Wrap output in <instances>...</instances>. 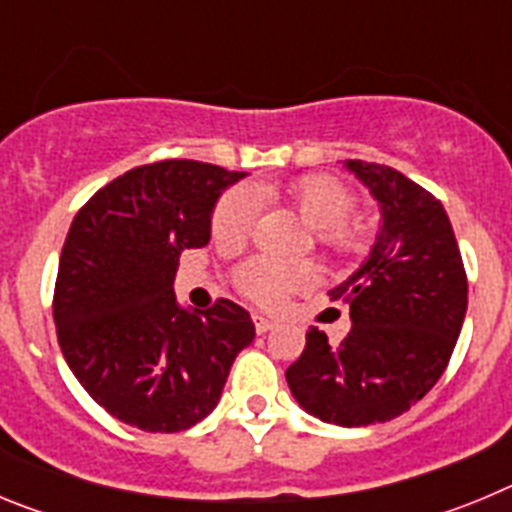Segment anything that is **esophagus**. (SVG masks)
<instances>
[{
	"instance_id": "esophagus-1",
	"label": "esophagus",
	"mask_w": 512,
	"mask_h": 512,
	"mask_svg": "<svg viewBox=\"0 0 512 512\" xmlns=\"http://www.w3.org/2000/svg\"><path fill=\"white\" fill-rule=\"evenodd\" d=\"M253 325H256V333H269L274 328V323L269 318H264V315H253Z\"/></svg>"
}]
</instances>
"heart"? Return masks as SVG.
Returning <instances> with one entry per match:
<instances>
[{"instance_id": "heart-1", "label": "heart", "mask_w": 512, "mask_h": 512, "mask_svg": "<svg viewBox=\"0 0 512 512\" xmlns=\"http://www.w3.org/2000/svg\"><path fill=\"white\" fill-rule=\"evenodd\" d=\"M289 200L297 215L310 230H315L318 241L336 253H356L364 246V235L359 225L346 223L354 200L343 184L328 176H310L289 187ZM261 194L253 187H238L228 192L212 215V235L223 246H238L251 235L259 220ZM312 279V266L282 264V261L256 259L238 271V282L248 297L256 302L282 300L287 292L302 287Z\"/></svg>"}]
</instances>
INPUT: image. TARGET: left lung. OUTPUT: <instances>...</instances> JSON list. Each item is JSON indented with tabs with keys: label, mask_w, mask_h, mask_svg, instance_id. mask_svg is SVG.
<instances>
[{
	"label": "left lung",
	"mask_w": 512,
	"mask_h": 512,
	"mask_svg": "<svg viewBox=\"0 0 512 512\" xmlns=\"http://www.w3.org/2000/svg\"><path fill=\"white\" fill-rule=\"evenodd\" d=\"M379 207V230L359 269L328 292L348 305L338 346L307 330L287 369L297 405L323 423L359 428L408 413L454 354L467 315V274L441 202L382 164L343 161Z\"/></svg>",
	"instance_id": "8db88e82"
}]
</instances>
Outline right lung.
I'll return each instance as SVG.
<instances>
[{
  "mask_svg": "<svg viewBox=\"0 0 512 512\" xmlns=\"http://www.w3.org/2000/svg\"><path fill=\"white\" fill-rule=\"evenodd\" d=\"M246 176L158 161L117 176L76 212L53 323L69 369L112 418L187 431L215 410L235 356L256 338L241 305L194 310L174 295L179 253L210 243L217 200Z\"/></svg>",
  "mask_w": 512,
  "mask_h": 512,
  "instance_id": "add662e5",
  "label": "right lung"
}]
</instances>
